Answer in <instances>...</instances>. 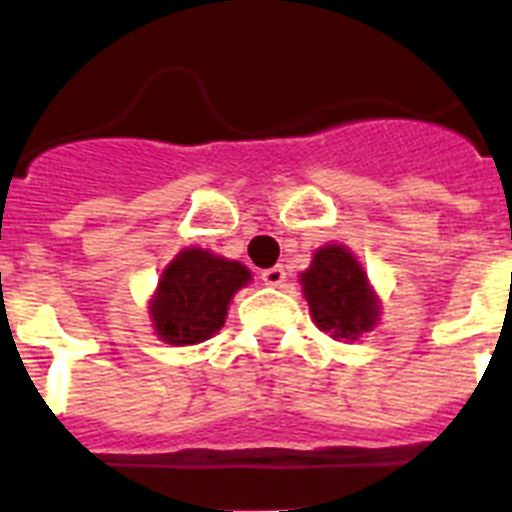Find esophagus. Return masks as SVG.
<instances>
[{"label":"esophagus","mask_w":512,"mask_h":512,"mask_svg":"<svg viewBox=\"0 0 512 512\" xmlns=\"http://www.w3.org/2000/svg\"><path fill=\"white\" fill-rule=\"evenodd\" d=\"M263 284H268V286H281L286 281V270H284V265H273V268H268V270H263Z\"/></svg>","instance_id":"1"}]
</instances>
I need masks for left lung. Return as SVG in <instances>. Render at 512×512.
Wrapping results in <instances>:
<instances>
[{
	"label": "left lung",
	"mask_w": 512,
	"mask_h": 512,
	"mask_svg": "<svg viewBox=\"0 0 512 512\" xmlns=\"http://www.w3.org/2000/svg\"><path fill=\"white\" fill-rule=\"evenodd\" d=\"M315 326L336 342H355L373 331L381 318V299L350 247L323 244L310 268L299 273Z\"/></svg>",
	"instance_id": "obj_1"
}]
</instances>
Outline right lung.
<instances>
[{
	"label": "right lung",
	"mask_w": 512,
	"mask_h": 512,
	"mask_svg": "<svg viewBox=\"0 0 512 512\" xmlns=\"http://www.w3.org/2000/svg\"><path fill=\"white\" fill-rule=\"evenodd\" d=\"M252 281L247 265L210 249H181L157 281L149 299L155 336L173 347H189L215 336L226 323L228 305Z\"/></svg>",
	"instance_id": "right-lung-1"
}]
</instances>
